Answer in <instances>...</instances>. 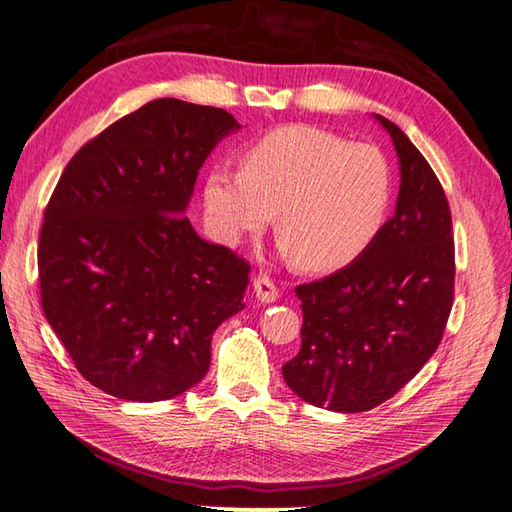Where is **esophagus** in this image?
<instances>
[{"mask_svg": "<svg viewBox=\"0 0 512 512\" xmlns=\"http://www.w3.org/2000/svg\"><path fill=\"white\" fill-rule=\"evenodd\" d=\"M253 290L257 301L262 303H273L279 299V288L275 286V281L266 275H257L253 279Z\"/></svg>", "mask_w": 512, "mask_h": 512, "instance_id": "obj_1", "label": "esophagus"}]
</instances>
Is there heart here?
<instances>
[{
    "mask_svg": "<svg viewBox=\"0 0 512 512\" xmlns=\"http://www.w3.org/2000/svg\"><path fill=\"white\" fill-rule=\"evenodd\" d=\"M391 204V169L372 145L312 125H286L257 138L242 171L213 167L202 206L226 246L264 231L277 211L281 253L314 273L343 268L374 242Z\"/></svg>",
    "mask_w": 512,
    "mask_h": 512,
    "instance_id": "obj_1",
    "label": "heart"
}]
</instances>
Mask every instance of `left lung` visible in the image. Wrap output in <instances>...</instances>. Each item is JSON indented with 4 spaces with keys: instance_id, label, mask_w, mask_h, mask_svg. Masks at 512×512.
<instances>
[{
    "instance_id": "1",
    "label": "left lung",
    "mask_w": 512,
    "mask_h": 512,
    "mask_svg": "<svg viewBox=\"0 0 512 512\" xmlns=\"http://www.w3.org/2000/svg\"><path fill=\"white\" fill-rule=\"evenodd\" d=\"M394 143L400 189L394 217L334 275L297 286L301 350L284 380L314 407H378L438 350L453 306L451 211L436 173L407 134L374 114Z\"/></svg>"
}]
</instances>
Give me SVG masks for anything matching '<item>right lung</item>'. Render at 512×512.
<instances>
[{
    "label": "right lung",
    "instance_id": "obj_1",
    "mask_svg": "<svg viewBox=\"0 0 512 512\" xmlns=\"http://www.w3.org/2000/svg\"><path fill=\"white\" fill-rule=\"evenodd\" d=\"M242 127L220 107L156 99L76 151L43 213L41 308L83 378L156 402L200 383L250 266L193 231L198 171Z\"/></svg>",
    "mask_w": 512,
    "mask_h": 512
}]
</instances>
